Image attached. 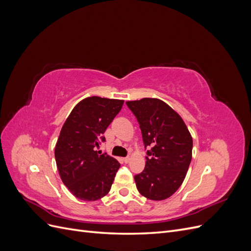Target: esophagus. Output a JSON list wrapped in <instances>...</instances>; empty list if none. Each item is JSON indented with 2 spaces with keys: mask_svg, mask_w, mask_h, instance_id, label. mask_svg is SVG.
<instances>
[{
  "mask_svg": "<svg viewBox=\"0 0 251 251\" xmlns=\"http://www.w3.org/2000/svg\"><path fill=\"white\" fill-rule=\"evenodd\" d=\"M123 160H124L125 163H128V162H130V157H125Z\"/></svg>",
  "mask_w": 251,
  "mask_h": 251,
  "instance_id": "obj_1",
  "label": "esophagus"
}]
</instances>
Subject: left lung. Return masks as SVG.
I'll use <instances>...</instances> for the list:
<instances>
[{"label":"left lung","mask_w":251,"mask_h":251,"mask_svg":"<svg viewBox=\"0 0 251 251\" xmlns=\"http://www.w3.org/2000/svg\"><path fill=\"white\" fill-rule=\"evenodd\" d=\"M138 120L147 151L146 168L134 177L146 198H170L181 186L192 161L193 138L183 119L158 98L126 101Z\"/></svg>","instance_id":"obj_1"}]
</instances>
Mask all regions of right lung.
Listing matches in <instances>:
<instances>
[{
	"instance_id": "right-lung-1",
	"label": "right lung",
	"mask_w": 251,
	"mask_h": 251,
	"mask_svg": "<svg viewBox=\"0 0 251 251\" xmlns=\"http://www.w3.org/2000/svg\"><path fill=\"white\" fill-rule=\"evenodd\" d=\"M124 100L87 97L73 108L60 130L55 161L60 179L76 198L96 201L107 195L120 163L101 154L103 133L123 108Z\"/></svg>"
}]
</instances>
